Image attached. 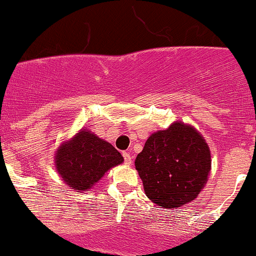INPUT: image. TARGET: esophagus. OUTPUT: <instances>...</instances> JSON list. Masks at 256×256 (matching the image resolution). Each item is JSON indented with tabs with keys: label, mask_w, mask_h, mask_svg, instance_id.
<instances>
[{
	"label": "esophagus",
	"mask_w": 256,
	"mask_h": 256,
	"mask_svg": "<svg viewBox=\"0 0 256 256\" xmlns=\"http://www.w3.org/2000/svg\"><path fill=\"white\" fill-rule=\"evenodd\" d=\"M122 157H124V160H125V163L128 164V166H130V164L132 163V158H131V154L128 152H122Z\"/></svg>",
	"instance_id": "esophagus-1"
}]
</instances>
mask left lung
I'll return each mask as SVG.
<instances>
[{
	"label": "left lung",
	"mask_w": 256,
	"mask_h": 256,
	"mask_svg": "<svg viewBox=\"0 0 256 256\" xmlns=\"http://www.w3.org/2000/svg\"><path fill=\"white\" fill-rule=\"evenodd\" d=\"M147 198L164 208L195 200L211 170V152L192 125L172 124L152 134L135 160Z\"/></svg>",
	"instance_id": "8db88e82"
}]
</instances>
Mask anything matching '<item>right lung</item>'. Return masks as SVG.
<instances>
[{"label":"right lung","mask_w":256,"mask_h":256,"mask_svg":"<svg viewBox=\"0 0 256 256\" xmlns=\"http://www.w3.org/2000/svg\"><path fill=\"white\" fill-rule=\"evenodd\" d=\"M122 162L119 150L88 128H82L70 141L64 142L55 156L58 176L77 192H88L110 168Z\"/></svg>","instance_id":"obj_1"}]
</instances>
